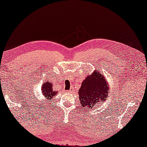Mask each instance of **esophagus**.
I'll use <instances>...</instances> for the list:
<instances>
[{
  "label": "esophagus",
  "instance_id": "obj_1",
  "mask_svg": "<svg viewBox=\"0 0 147 147\" xmlns=\"http://www.w3.org/2000/svg\"><path fill=\"white\" fill-rule=\"evenodd\" d=\"M71 92V90H69V91H68V92Z\"/></svg>",
  "mask_w": 147,
  "mask_h": 147
}]
</instances>
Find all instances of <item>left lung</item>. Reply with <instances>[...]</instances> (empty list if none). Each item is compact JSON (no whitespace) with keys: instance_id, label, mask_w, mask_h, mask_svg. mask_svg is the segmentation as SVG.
Instances as JSON below:
<instances>
[{"instance_id":"8db88e82","label":"left lung","mask_w":147,"mask_h":147,"mask_svg":"<svg viewBox=\"0 0 147 147\" xmlns=\"http://www.w3.org/2000/svg\"><path fill=\"white\" fill-rule=\"evenodd\" d=\"M108 92L107 81L102 74L95 71L83 81L78 94L82 107L84 109H88L105 101L108 96Z\"/></svg>"}]
</instances>
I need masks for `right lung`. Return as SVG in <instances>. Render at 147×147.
Wrapping results in <instances>:
<instances>
[{"mask_svg":"<svg viewBox=\"0 0 147 147\" xmlns=\"http://www.w3.org/2000/svg\"><path fill=\"white\" fill-rule=\"evenodd\" d=\"M41 91L47 100L51 99L57 93V92L53 90V83H51L49 81H47L43 83L41 87Z\"/></svg>","mask_w":147,"mask_h":147,"instance_id":"1","label":"right lung"}]
</instances>
